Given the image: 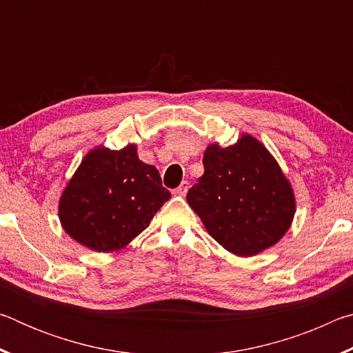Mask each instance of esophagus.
<instances>
[{
  "mask_svg": "<svg viewBox=\"0 0 353 353\" xmlns=\"http://www.w3.org/2000/svg\"><path fill=\"white\" fill-rule=\"evenodd\" d=\"M187 191H188V182L183 181L181 185H179V187H177L176 190H172V194H176V196H185V194H187Z\"/></svg>",
  "mask_w": 353,
  "mask_h": 353,
  "instance_id": "esophagus-1",
  "label": "esophagus"
}]
</instances>
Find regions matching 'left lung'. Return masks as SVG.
<instances>
[{"label": "left lung", "instance_id": "8db88e82", "mask_svg": "<svg viewBox=\"0 0 353 353\" xmlns=\"http://www.w3.org/2000/svg\"><path fill=\"white\" fill-rule=\"evenodd\" d=\"M204 174L187 201L208 234L235 255H255L279 243L292 223L296 199L271 152L244 134L234 146L208 145Z\"/></svg>", "mask_w": 353, "mask_h": 353}]
</instances>
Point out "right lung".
<instances>
[{
    "mask_svg": "<svg viewBox=\"0 0 353 353\" xmlns=\"http://www.w3.org/2000/svg\"><path fill=\"white\" fill-rule=\"evenodd\" d=\"M171 193L155 166L143 163L137 146H104L88 152L59 201L63 230L97 252L119 250L146 229Z\"/></svg>",
    "mask_w": 353,
    "mask_h": 353,
    "instance_id": "obj_1",
    "label": "right lung"
}]
</instances>
